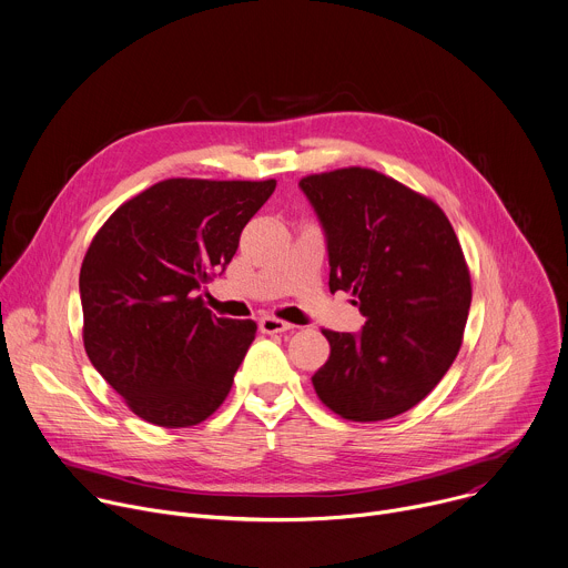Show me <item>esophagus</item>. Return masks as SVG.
I'll list each match as a JSON object with an SVG mask.
<instances>
[{"mask_svg":"<svg viewBox=\"0 0 568 568\" xmlns=\"http://www.w3.org/2000/svg\"><path fill=\"white\" fill-rule=\"evenodd\" d=\"M258 328H261V333H265V335H276V333H287V331H292L294 326H292V323H287V321L274 316V314H265V316H261V321H258Z\"/></svg>","mask_w":568,"mask_h":568,"instance_id":"1","label":"esophagus"}]
</instances>
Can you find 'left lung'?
I'll return each mask as SVG.
<instances>
[{"label":"left lung","mask_w":568,"mask_h":568,"mask_svg":"<svg viewBox=\"0 0 568 568\" xmlns=\"http://www.w3.org/2000/svg\"><path fill=\"white\" fill-rule=\"evenodd\" d=\"M328 240L331 292H351L359 335L321 331L331 357L318 399L353 423L409 412L456 359L471 303L469 270L443 209L373 169L298 182Z\"/></svg>","instance_id":"obj_1"}]
</instances>
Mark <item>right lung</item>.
I'll use <instances>...</instances> for the list:
<instances>
[{
	"instance_id": "obj_1",
	"label": "right lung",
	"mask_w": 568,
	"mask_h": 568,
	"mask_svg": "<svg viewBox=\"0 0 568 568\" xmlns=\"http://www.w3.org/2000/svg\"><path fill=\"white\" fill-rule=\"evenodd\" d=\"M276 180H164L121 204L80 267L83 344L132 414L193 427L231 390L256 323L211 314L197 290L224 270Z\"/></svg>"
}]
</instances>
